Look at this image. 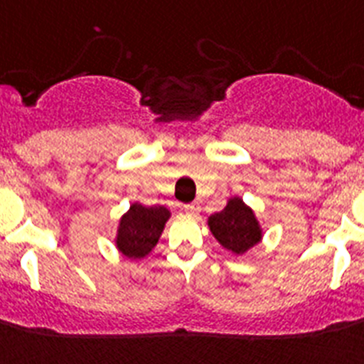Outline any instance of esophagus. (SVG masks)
Wrapping results in <instances>:
<instances>
[{
    "instance_id": "34e87169",
    "label": "esophagus",
    "mask_w": 364,
    "mask_h": 364,
    "mask_svg": "<svg viewBox=\"0 0 364 364\" xmlns=\"http://www.w3.org/2000/svg\"><path fill=\"white\" fill-rule=\"evenodd\" d=\"M183 208H185L186 214H192V216L200 213V205H198V203H188V205H185Z\"/></svg>"
}]
</instances>
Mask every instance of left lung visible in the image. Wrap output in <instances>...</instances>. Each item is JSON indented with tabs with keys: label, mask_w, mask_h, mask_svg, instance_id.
Returning <instances> with one entry per match:
<instances>
[{
	"label": "left lung",
	"mask_w": 364,
	"mask_h": 364,
	"mask_svg": "<svg viewBox=\"0 0 364 364\" xmlns=\"http://www.w3.org/2000/svg\"><path fill=\"white\" fill-rule=\"evenodd\" d=\"M208 229L214 238L235 255L247 252L262 240V229L252 208L235 196L221 213L208 216Z\"/></svg>",
	"instance_id": "obj_1"
}]
</instances>
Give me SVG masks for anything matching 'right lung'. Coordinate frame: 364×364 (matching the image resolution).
Masks as SVG:
<instances>
[{
	"label": "right lung",
	"instance_id": "1",
	"mask_svg": "<svg viewBox=\"0 0 364 364\" xmlns=\"http://www.w3.org/2000/svg\"><path fill=\"white\" fill-rule=\"evenodd\" d=\"M170 210L163 205L144 207L141 203L129 205V210L119 221L117 249L129 260H139L150 255L159 242V236L168 221Z\"/></svg>",
	"mask_w": 364,
	"mask_h": 364
}]
</instances>
